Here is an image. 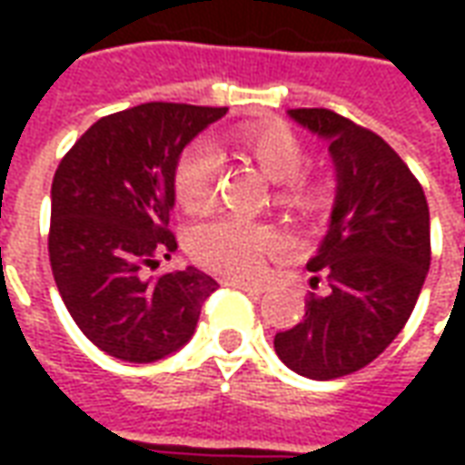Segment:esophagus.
<instances>
[{"mask_svg":"<svg viewBox=\"0 0 465 465\" xmlns=\"http://www.w3.org/2000/svg\"><path fill=\"white\" fill-rule=\"evenodd\" d=\"M226 286H232V289H239V292H246V293H253V296H259L263 293V286L262 283H253V282H242V279H226Z\"/></svg>","mask_w":465,"mask_h":465,"instance_id":"1","label":"esophagus"}]
</instances>
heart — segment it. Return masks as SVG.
<instances>
[{
  "instance_id": "obj_1",
  "label": "heart",
  "mask_w": 465,
  "mask_h": 465,
  "mask_svg": "<svg viewBox=\"0 0 465 465\" xmlns=\"http://www.w3.org/2000/svg\"><path fill=\"white\" fill-rule=\"evenodd\" d=\"M242 152L269 182L279 183L276 202L293 209H309L316 192L303 179V146L283 126H263L239 136ZM219 173V153L209 142H192L173 166V193L186 212H199L212 202ZM282 243V233L266 222L222 213L196 223L189 233V252L196 262L233 276H252L262 269L263 253Z\"/></svg>"
}]
</instances>
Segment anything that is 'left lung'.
Listing matches in <instances>:
<instances>
[{
  "label": "left lung",
  "mask_w": 465,
  "mask_h": 465,
  "mask_svg": "<svg viewBox=\"0 0 465 465\" xmlns=\"http://www.w3.org/2000/svg\"><path fill=\"white\" fill-rule=\"evenodd\" d=\"M289 116L329 143L336 199L329 232L306 263L326 273L329 292L309 296L303 322L276 333L273 349L299 376L341 379L383 353L419 302L430 266L429 203L379 134L331 109H289Z\"/></svg>",
  "instance_id": "8db88e82"
}]
</instances>
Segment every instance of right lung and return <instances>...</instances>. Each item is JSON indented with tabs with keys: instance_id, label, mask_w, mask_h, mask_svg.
I'll use <instances>...</instances> for the list:
<instances>
[{
	"instance_id": "right-lung-1",
	"label": "right lung",
	"mask_w": 465,
	"mask_h": 465,
	"mask_svg": "<svg viewBox=\"0 0 465 465\" xmlns=\"http://www.w3.org/2000/svg\"><path fill=\"white\" fill-rule=\"evenodd\" d=\"M226 106L149 102L92 124L52 182L49 262L62 302L96 349L129 363L179 351L219 283L186 266L146 279L176 252L173 166Z\"/></svg>"
}]
</instances>
